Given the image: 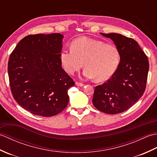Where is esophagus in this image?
<instances>
[{
  "instance_id": "esophagus-1",
  "label": "esophagus",
  "mask_w": 157,
  "mask_h": 157,
  "mask_svg": "<svg viewBox=\"0 0 157 157\" xmlns=\"http://www.w3.org/2000/svg\"><path fill=\"white\" fill-rule=\"evenodd\" d=\"M75 85H76V86H80V87H82V86H84V84H82V83L78 82H75Z\"/></svg>"
}]
</instances>
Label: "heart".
<instances>
[{"label": "heart", "mask_w": 157, "mask_h": 157, "mask_svg": "<svg viewBox=\"0 0 157 157\" xmlns=\"http://www.w3.org/2000/svg\"><path fill=\"white\" fill-rule=\"evenodd\" d=\"M60 61L65 71L75 74L84 64L83 75L97 82L107 80L117 69L120 61L118 48L113 44L88 37L75 40L71 49L63 50Z\"/></svg>", "instance_id": "1"}]
</instances>
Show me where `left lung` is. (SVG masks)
I'll return each instance as SVG.
<instances>
[{
  "label": "left lung",
  "instance_id": "obj_1",
  "mask_svg": "<svg viewBox=\"0 0 157 157\" xmlns=\"http://www.w3.org/2000/svg\"><path fill=\"white\" fill-rule=\"evenodd\" d=\"M101 34L114 42L119 51L120 62L111 78L96 86L92 103L100 111L117 114L129 109L144 94L149 63L134 39L116 33Z\"/></svg>",
  "mask_w": 157,
  "mask_h": 157
}]
</instances>
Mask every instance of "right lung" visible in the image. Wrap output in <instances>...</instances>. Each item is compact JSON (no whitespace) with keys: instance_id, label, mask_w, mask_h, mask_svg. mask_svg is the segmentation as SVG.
Wrapping results in <instances>:
<instances>
[{"instance_id":"obj_1","label":"right lung","mask_w":157,"mask_h":157,"mask_svg":"<svg viewBox=\"0 0 157 157\" xmlns=\"http://www.w3.org/2000/svg\"><path fill=\"white\" fill-rule=\"evenodd\" d=\"M63 38L58 33L29 35L10 55L8 74L13 98L35 115H56L69 102L68 89L75 82L61 67Z\"/></svg>"}]
</instances>
